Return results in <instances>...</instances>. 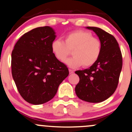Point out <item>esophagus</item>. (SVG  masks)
<instances>
[{"label": "esophagus", "mask_w": 132, "mask_h": 132, "mask_svg": "<svg viewBox=\"0 0 132 132\" xmlns=\"http://www.w3.org/2000/svg\"><path fill=\"white\" fill-rule=\"evenodd\" d=\"M69 72H70V74H73L74 73V71L73 70H71V69H70V70H69Z\"/></svg>", "instance_id": "1"}]
</instances>
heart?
Returning a JSON list of instances; mask_svg holds the SVG:
<instances>
[{
    "label": "heart",
    "instance_id": "1",
    "mask_svg": "<svg viewBox=\"0 0 132 132\" xmlns=\"http://www.w3.org/2000/svg\"><path fill=\"white\" fill-rule=\"evenodd\" d=\"M51 50L54 56L61 62H64L70 51H72L73 57L66 62L69 67L77 68L82 65L89 67L100 56L102 43L97 38H93L89 32L77 30L66 34L64 41L60 39L53 41Z\"/></svg>",
    "mask_w": 132,
    "mask_h": 132
}]
</instances>
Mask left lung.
I'll use <instances>...</instances> for the list:
<instances>
[{"label": "left lung", "instance_id": "obj_1", "mask_svg": "<svg viewBox=\"0 0 132 132\" xmlns=\"http://www.w3.org/2000/svg\"><path fill=\"white\" fill-rule=\"evenodd\" d=\"M93 30L102 43V52L98 61L89 68L75 73L80 80L75 87L77 96L90 103H100L112 95L118 87L123 61L119 44L111 34L95 27Z\"/></svg>", "mask_w": 132, "mask_h": 132}]
</instances>
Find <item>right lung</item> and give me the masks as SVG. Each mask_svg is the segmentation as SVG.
<instances>
[{
	"mask_svg": "<svg viewBox=\"0 0 132 132\" xmlns=\"http://www.w3.org/2000/svg\"><path fill=\"white\" fill-rule=\"evenodd\" d=\"M55 38L53 28L37 27L23 34L14 46L12 76L20 95L29 103L40 105L52 99L68 76L67 66L52 52Z\"/></svg>",
	"mask_w": 132,
	"mask_h": 132,
	"instance_id": "1",
	"label": "right lung"
}]
</instances>
